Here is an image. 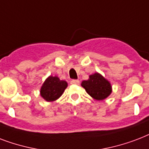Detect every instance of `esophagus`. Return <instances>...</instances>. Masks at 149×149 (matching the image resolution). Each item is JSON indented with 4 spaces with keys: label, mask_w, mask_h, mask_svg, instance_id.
Segmentation results:
<instances>
[{
    "label": "esophagus",
    "mask_w": 149,
    "mask_h": 149,
    "mask_svg": "<svg viewBox=\"0 0 149 149\" xmlns=\"http://www.w3.org/2000/svg\"><path fill=\"white\" fill-rule=\"evenodd\" d=\"M71 84L73 85H79V81L76 80V79H73V80L71 81Z\"/></svg>",
    "instance_id": "esophagus-1"
}]
</instances>
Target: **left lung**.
<instances>
[{"mask_svg": "<svg viewBox=\"0 0 149 149\" xmlns=\"http://www.w3.org/2000/svg\"><path fill=\"white\" fill-rule=\"evenodd\" d=\"M81 85L95 100H104L112 93L110 82L98 72L90 74L88 80L81 81Z\"/></svg>", "mask_w": 149, "mask_h": 149, "instance_id": "left-lung-1", "label": "left lung"}]
</instances>
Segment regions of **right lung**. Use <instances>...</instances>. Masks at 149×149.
Segmentation results:
<instances>
[{
	"mask_svg": "<svg viewBox=\"0 0 149 149\" xmlns=\"http://www.w3.org/2000/svg\"><path fill=\"white\" fill-rule=\"evenodd\" d=\"M68 87V82L61 80L57 76L49 75L40 88V95L47 102L58 100Z\"/></svg>",
	"mask_w": 149,
	"mask_h": 149,
	"instance_id": "add662e5",
	"label": "right lung"
}]
</instances>
